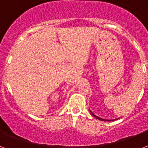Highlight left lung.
I'll return each instance as SVG.
<instances>
[{"mask_svg": "<svg viewBox=\"0 0 148 148\" xmlns=\"http://www.w3.org/2000/svg\"><path fill=\"white\" fill-rule=\"evenodd\" d=\"M90 112H91V111H90ZM91 114H92V115H93V116H94V117H95V118H97V119H98V120H101V121H109V120H107V121H106V120H104V119H102V118H101V117H97V116H96V115H95V114H93V113H91Z\"/></svg>", "mask_w": 148, "mask_h": 148, "instance_id": "obj_1", "label": "left lung"}]
</instances>
